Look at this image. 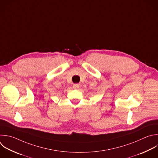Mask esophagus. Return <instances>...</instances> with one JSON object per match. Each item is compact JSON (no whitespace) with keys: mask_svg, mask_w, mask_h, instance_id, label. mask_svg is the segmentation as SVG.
Wrapping results in <instances>:
<instances>
[{"mask_svg":"<svg viewBox=\"0 0 158 158\" xmlns=\"http://www.w3.org/2000/svg\"><path fill=\"white\" fill-rule=\"evenodd\" d=\"M80 87V85H78V84H73V89H78V88Z\"/></svg>","mask_w":158,"mask_h":158,"instance_id":"esophagus-1","label":"esophagus"}]
</instances>
